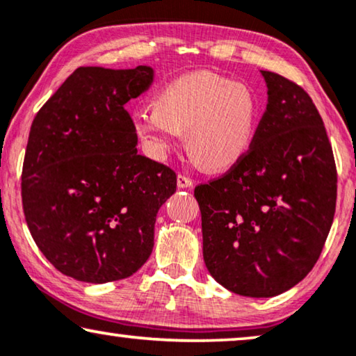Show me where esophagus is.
I'll return each mask as SVG.
<instances>
[{
  "label": "esophagus",
  "mask_w": 356,
  "mask_h": 356,
  "mask_svg": "<svg viewBox=\"0 0 356 356\" xmlns=\"http://www.w3.org/2000/svg\"><path fill=\"white\" fill-rule=\"evenodd\" d=\"M177 184H178V188H191L193 186V179L186 177V175H178Z\"/></svg>",
  "instance_id": "obj_1"
}]
</instances>
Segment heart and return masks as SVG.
Masks as SVG:
<instances>
[{"label":"heart","mask_w":356,"mask_h":356,"mask_svg":"<svg viewBox=\"0 0 356 356\" xmlns=\"http://www.w3.org/2000/svg\"><path fill=\"white\" fill-rule=\"evenodd\" d=\"M259 120L261 104L250 86L207 71L178 77L159 92L157 104L131 113L150 157L167 159L184 134L193 159L216 172L246 157Z\"/></svg>","instance_id":"heart-1"}]
</instances>
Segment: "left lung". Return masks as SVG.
<instances>
[{
  "label": "left lung",
  "mask_w": 356,
  "mask_h": 356,
  "mask_svg": "<svg viewBox=\"0 0 356 356\" xmlns=\"http://www.w3.org/2000/svg\"><path fill=\"white\" fill-rule=\"evenodd\" d=\"M261 74L267 108L251 150L194 189L209 274L250 298L284 293L309 274L337 199L332 147L311 97L280 74Z\"/></svg>",
  "instance_id": "left-lung-1"
}]
</instances>
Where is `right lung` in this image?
<instances>
[{"label": "right lung", "instance_id": "add662e5", "mask_svg": "<svg viewBox=\"0 0 356 356\" xmlns=\"http://www.w3.org/2000/svg\"><path fill=\"white\" fill-rule=\"evenodd\" d=\"M152 82L150 66L77 67L33 118L24 216L61 274L106 284L133 275L152 252L155 218L177 175L138 154L126 111Z\"/></svg>", "mask_w": 356, "mask_h": 356}]
</instances>
